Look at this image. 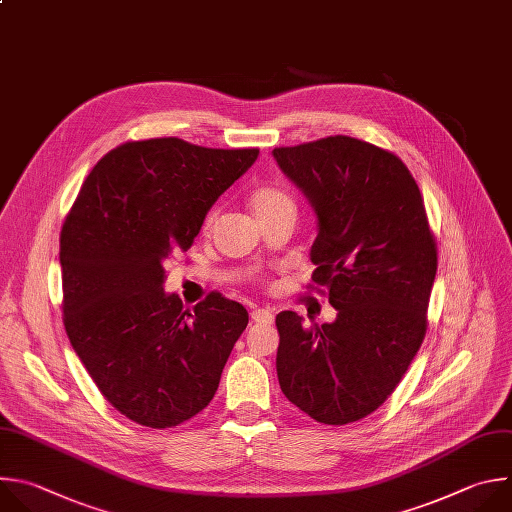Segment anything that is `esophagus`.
<instances>
[{
    "label": "esophagus",
    "instance_id": "34e87169",
    "mask_svg": "<svg viewBox=\"0 0 512 512\" xmlns=\"http://www.w3.org/2000/svg\"><path fill=\"white\" fill-rule=\"evenodd\" d=\"M250 315H252V321L260 325H272L274 321V315L270 309H254Z\"/></svg>",
    "mask_w": 512,
    "mask_h": 512
}]
</instances>
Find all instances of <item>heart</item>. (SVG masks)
Here are the masks:
<instances>
[{
	"label": "heart",
	"mask_w": 512,
	"mask_h": 512,
	"mask_svg": "<svg viewBox=\"0 0 512 512\" xmlns=\"http://www.w3.org/2000/svg\"><path fill=\"white\" fill-rule=\"evenodd\" d=\"M252 210L256 212V216H266V214H272L276 210H282V208H294V203L290 199V195L286 191H282L280 187H274V185H262V187H256L252 191ZM218 218V210H212L206 218V230H210L214 226Z\"/></svg>",
	"instance_id": "1"
}]
</instances>
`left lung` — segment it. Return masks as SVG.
<instances>
[{"label":"left lung","mask_w":512,"mask_h":512,"mask_svg":"<svg viewBox=\"0 0 512 512\" xmlns=\"http://www.w3.org/2000/svg\"><path fill=\"white\" fill-rule=\"evenodd\" d=\"M317 214L311 262L337 319L276 315V373L298 410L363 420L393 393L426 337L436 242L412 173L389 151L335 135L272 151Z\"/></svg>","instance_id":"1"}]
</instances>
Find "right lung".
Returning <instances> with one entry per match:
<instances>
[{"mask_svg":"<svg viewBox=\"0 0 512 512\" xmlns=\"http://www.w3.org/2000/svg\"><path fill=\"white\" fill-rule=\"evenodd\" d=\"M258 153L175 137L125 143L94 165L62 226L66 335L100 393L141 426L199 414L248 325L244 306L220 292L185 311L163 290V264L191 248Z\"/></svg>","mask_w":512,"mask_h":512,"instance_id":"obj_1","label":"right lung"}]
</instances>
